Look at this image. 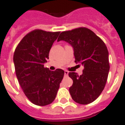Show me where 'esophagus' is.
<instances>
[{
    "instance_id": "esophagus-1",
    "label": "esophagus",
    "mask_w": 125,
    "mask_h": 125,
    "mask_svg": "<svg viewBox=\"0 0 125 125\" xmlns=\"http://www.w3.org/2000/svg\"><path fill=\"white\" fill-rule=\"evenodd\" d=\"M64 74H65V75H68V74H69V72H68L67 71H64Z\"/></svg>"
}]
</instances>
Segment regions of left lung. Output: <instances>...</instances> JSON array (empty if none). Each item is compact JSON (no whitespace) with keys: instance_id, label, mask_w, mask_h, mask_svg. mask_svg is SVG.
<instances>
[{"instance_id":"1","label":"left lung","mask_w":125,"mask_h":125,"mask_svg":"<svg viewBox=\"0 0 125 125\" xmlns=\"http://www.w3.org/2000/svg\"><path fill=\"white\" fill-rule=\"evenodd\" d=\"M64 41L74 50L75 62L84 67L83 74L69 72L73 80L69 88L72 98L80 104H88L103 91L109 72V52L103 41L92 30L78 28L63 32L57 41Z\"/></svg>"}]
</instances>
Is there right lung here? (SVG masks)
<instances>
[{"label": "right lung", "mask_w": 125, "mask_h": 125, "mask_svg": "<svg viewBox=\"0 0 125 125\" xmlns=\"http://www.w3.org/2000/svg\"><path fill=\"white\" fill-rule=\"evenodd\" d=\"M60 32L35 30L25 35L13 56L16 74L25 95L33 104L44 106L56 98L64 71L44 67Z\"/></svg>", "instance_id": "1"}]
</instances>
